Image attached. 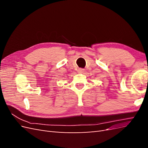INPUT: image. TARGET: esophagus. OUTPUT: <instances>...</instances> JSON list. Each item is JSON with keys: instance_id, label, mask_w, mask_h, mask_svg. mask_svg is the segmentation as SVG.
Returning <instances> with one entry per match:
<instances>
[{"instance_id": "esophagus-1", "label": "esophagus", "mask_w": 148, "mask_h": 148, "mask_svg": "<svg viewBox=\"0 0 148 148\" xmlns=\"http://www.w3.org/2000/svg\"><path fill=\"white\" fill-rule=\"evenodd\" d=\"M84 71V70L83 69H78V72L79 73H82Z\"/></svg>"}]
</instances>
